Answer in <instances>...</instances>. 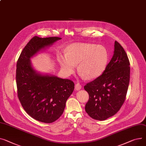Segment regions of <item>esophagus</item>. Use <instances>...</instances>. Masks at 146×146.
<instances>
[{"mask_svg":"<svg viewBox=\"0 0 146 146\" xmlns=\"http://www.w3.org/2000/svg\"><path fill=\"white\" fill-rule=\"evenodd\" d=\"M81 89H82V86H81L80 84H79V83L76 84V85H75V89L76 90H79Z\"/></svg>","mask_w":146,"mask_h":146,"instance_id":"1","label":"esophagus"}]
</instances>
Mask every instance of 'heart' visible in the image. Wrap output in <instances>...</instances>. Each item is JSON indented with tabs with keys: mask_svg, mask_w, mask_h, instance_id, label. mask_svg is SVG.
I'll list each match as a JSON object with an SVG mask.
<instances>
[{
	"mask_svg": "<svg viewBox=\"0 0 146 146\" xmlns=\"http://www.w3.org/2000/svg\"><path fill=\"white\" fill-rule=\"evenodd\" d=\"M58 61L67 74L73 73L76 64L78 70L87 79H94L105 70L109 60V53L102 45L92 43H76L70 45L65 54H59Z\"/></svg>",
	"mask_w": 146,
	"mask_h": 146,
	"instance_id": "1",
	"label": "heart"
}]
</instances>
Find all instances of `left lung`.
<instances>
[{
	"label": "left lung",
	"mask_w": 146,
	"mask_h": 146,
	"mask_svg": "<svg viewBox=\"0 0 146 146\" xmlns=\"http://www.w3.org/2000/svg\"><path fill=\"white\" fill-rule=\"evenodd\" d=\"M130 74L127 55L115 41L113 56L103 74L84 87L89 95L85 110L90 117L104 120L118 112L125 99Z\"/></svg>",
	"instance_id": "1"
}]
</instances>
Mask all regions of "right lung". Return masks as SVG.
Returning <instances> with one entry per match:
<instances>
[{
	"label": "right lung",
	"instance_id": "1",
	"mask_svg": "<svg viewBox=\"0 0 146 146\" xmlns=\"http://www.w3.org/2000/svg\"><path fill=\"white\" fill-rule=\"evenodd\" d=\"M60 39L58 37H33L21 52L16 65L18 98L29 115L45 123L54 122L62 115L66 102L74 90V84L69 79L37 72L31 59Z\"/></svg>",
	"mask_w": 146,
	"mask_h": 146
}]
</instances>
